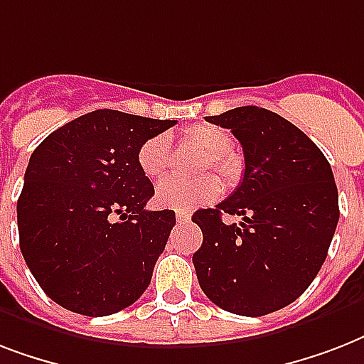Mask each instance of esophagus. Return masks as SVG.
<instances>
[{"mask_svg": "<svg viewBox=\"0 0 364 364\" xmlns=\"http://www.w3.org/2000/svg\"><path fill=\"white\" fill-rule=\"evenodd\" d=\"M176 221L177 225H185V223L191 221V213H187V211H177Z\"/></svg>", "mask_w": 364, "mask_h": 364, "instance_id": "obj_1", "label": "esophagus"}]
</instances>
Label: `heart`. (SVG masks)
Listing matches in <instances>:
<instances>
[{
    "mask_svg": "<svg viewBox=\"0 0 364 364\" xmlns=\"http://www.w3.org/2000/svg\"><path fill=\"white\" fill-rule=\"evenodd\" d=\"M183 139L193 143L204 153V168H213L219 171L228 183L238 179L240 160L230 151L232 136L230 132L215 124H196L183 134ZM171 143L166 136H153L143 143L137 151V164L143 173L151 179H160L171 166ZM223 191L221 181L213 176H204L198 179H185V177H166L156 187V204L168 210L191 211L202 204L215 200Z\"/></svg>",
    "mask_w": 364,
    "mask_h": 364,
    "instance_id": "obj_1",
    "label": "heart"
}]
</instances>
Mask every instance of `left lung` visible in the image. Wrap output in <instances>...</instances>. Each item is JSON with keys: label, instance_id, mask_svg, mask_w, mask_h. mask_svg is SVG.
I'll return each mask as SVG.
<instances>
[{"label": "left lung", "instance_id": "8db88e82", "mask_svg": "<svg viewBox=\"0 0 364 364\" xmlns=\"http://www.w3.org/2000/svg\"><path fill=\"white\" fill-rule=\"evenodd\" d=\"M205 119L236 136L245 171L227 200L193 215L204 234L193 264L213 304L266 316L299 299L327 259L340 217L333 170L316 143L277 113L245 105ZM223 213L242 223L227 225Z\"/></svg>", "mask_w": 364, "mask_h": 364}]
</instances>
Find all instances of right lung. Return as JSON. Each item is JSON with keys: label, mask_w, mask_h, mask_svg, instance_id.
Masks as SVG:
<instances>
[{"label": "right lung", "mask_w": 364, "mask_h": 364, "mask_svg": "<svg viewBox=\"0 0 364 364\" xmlns=\"http://www.w3.org/2000/svg\"><path fill=\"white\" fill-rule=\"evenodd\" d=\"M173 124L98 109L53 132L31 153L16 204L20 251L56 304L111 316L149 287L176 213L145 210L154 187L137 151Z\"/></svg>", "instance_id": "obj_1"}]
</instances>
